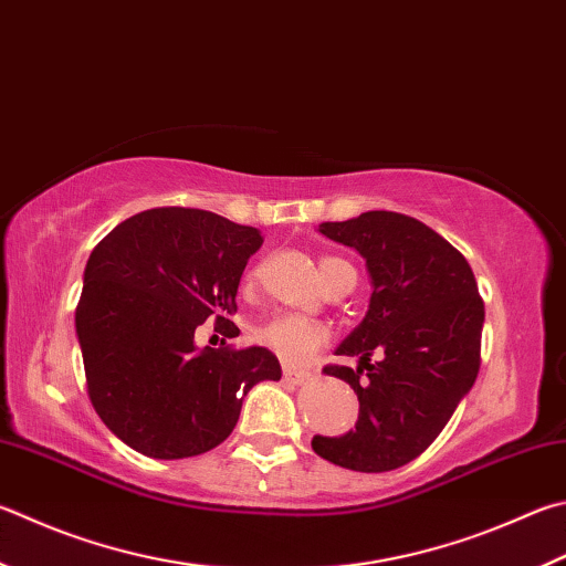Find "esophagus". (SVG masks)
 Returning <instances> with one entry per match:
<instances>
[{"label":"esophagus","mask_w":566,"mask_h":566,"mask_svg":"<svg viewBox=\"0 0 566 566\" xmlns=\"http://www.w3.org/2000/svg\"><path fill=\"white\" fill-rule=\"evenodd\" d=\"M310 378H312L310 371H300V368H292V366L284 368V381L292 384V386H302V384L310 381Z\"/></svg>","instance_id":"esophagus-1"}]
</instances>
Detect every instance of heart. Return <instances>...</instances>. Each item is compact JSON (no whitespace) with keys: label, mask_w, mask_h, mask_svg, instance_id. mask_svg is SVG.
Returning a JSON list of instances; mask_svg holds the SVG:
<instances>
[{"label":"heart","mask_w":566,"mask_h":566,"mask_svg":"<svg viewBox=\"0 0 566 566\" xmlns=\"http://www.w3.org/2000/svg\"><path fill=\"white\" fill-rule=\"evenodd\" d=\"M318 266H322L324 280H328L336 270L346 266V262L338 260V256H322ZM260 342L264 346H270L282 361L300 366L304 361H310L318 348L328 342V332L322 324H316L306 316L282 314L274 316L272 322H266L260 328Z\"/></svg>","instance_id":"b5f03b06"}]
</instances>
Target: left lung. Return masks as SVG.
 <instances>
[{
    "mask_svg": "<svg viewBox=\"0 0 566 566\" xmlns=\"http://www.w3.org/2000/svg\"><path fill=\"white\" fill-rule=\"evenodd\" d=\"M318 232L364 256L371 300L336 346L358 366L324 368L358 396L356 428L314 436L312 448L356 472L396 470L433 443L475 384L485 304L465 256L416 218L371 210Z\"/></svg>",
    "mask_w": 566,
    "mask_h": 566,
    "instance_id": "obj_1",
    "label": "left lung"
}]
</instances>
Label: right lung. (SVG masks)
Here are the masks:
<instances>
[{"label": "right lung", "instance_id": "obj_1", "mask_svg": "<svg viewBox=\"0 0 566 566\" xmlns=\"http://www.w3.org/2000/svg\"><path fill=\"white\" fill-rule=\"evenodd\" d=\"M260 230L192 208H156L113 228L91 252L76 306L88 398L116 438L158 460L218 448L242 400L282 368L264 346L198 348L195 328L230 322Z\"/></svg>", "mask_w": 566, "mask_h": 566}]
</instances>
